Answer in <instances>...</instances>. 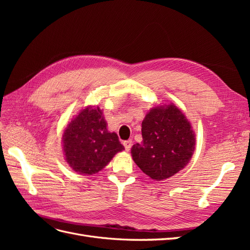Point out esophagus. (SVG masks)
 Here are the masks:
<instances>
[{"label": "esophagus", "instance_id": "esophagus-1", "mask_svg": "<svg viewBox=\"0 0 250 250\" xmlns=\"http://www.w3.org/2000/svg\"><path fill=\"white\" fill-rule=\"evenodd\" d=\"M123 145H124V147H125V150H126V151H129V150H130V148H131V146H132V141H131V140L125 141V142L123 143Z\"/></svg>", "mask_w": 250, "mask_h": 250}]
</instances>
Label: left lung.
Returning <instances> with one entry per match:
<instances>
[{
	"label": "left lung",
	"mask_w": 250,
	"mask_h": 250,
	"mask_svg": "<svg viewBox=\"0 0 250 250\" xmlns=\"http://www.w3.org/2000/svg\"><path fill=\"white\" fill-rule=\"evenodd\" d=\"M143 142L131 148L134 163L151 179H167L184 169L195 150V133L173 103L155 106L142 122Z\"/></svg>",
	"instance_id": "obj_1"
}]
</instances>
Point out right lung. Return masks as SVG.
Returning <instances> with one entry per match:
<instances>
[{"label":"right lung","mask_w":250,"mask_h":250,"mask_svg":"<svg viewBox=\"0 0 250 250\" xmlns=\"http://www.w3.org/2000/svg\"><path fill=\"white\" fill-rule=\"evenodd\" d=\"M66 163L79 174L92 175L106 166L124 146L116 132L107 130L99 107L82 109L65 127L62 134Z\"/></svg>","instance_id":"right-lung-1"}]
</instances>
